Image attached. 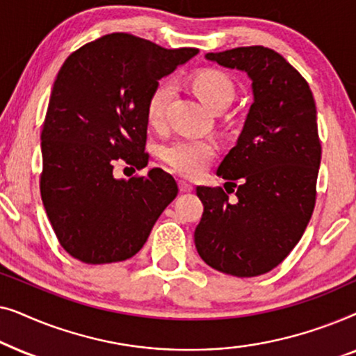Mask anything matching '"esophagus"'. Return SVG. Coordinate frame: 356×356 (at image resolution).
Segmentation results:
<instances>
[{"label":"esophagus","mask_w":356,"mask_h":356,"mask_svg":"<svg viewBox=\"0 0 356 356\" xmlns=\"http://www.w3.org/2000/svg\"><path fill=\"white\" fill-rule=\"evenodd\" d=\"M178 188H179V191H181V193H191L194 189L191 183L183 181V179H179V181H178Z\"/></svg>","instance_id":"obj_1"}]
</instances>
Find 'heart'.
Wrapping results in <instances>:
<instances>
[{"label":"heart","mask_w":356,"mask_h":356,"mask_svg":"<svg viewBox=\"0 0 356 356\" xmlns=\"http://www.w3.org/2000/svg\"><path fill=\"white\" fill-rule=\"evenodd\" d=\"M193 87L201 100L213 111L227 108L235 99V84L225 72L216 67H206L193 76ZM175 90L170 79L160 81L150 90L145 104V118L150 126L162 124L165 110ZM217 154V145L211 139L177 140L162 150V159L170 168L188 178H196Z\"/></svg>","instance_id":"1"}]
</instances>
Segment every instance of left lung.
Masks as SVG:
<instances>
[{
  "mask_svg": "<svg viewBox=\"0 0 356 356\" xmlns=\"http://www.w3.org/2000/svg\"><path fill=\"white\" fill-rule=\"evenodd\" d=\"M206 58L245 71L254 100L236 145L217 170L236 188V197L222 188H196L204 212L194 243L212 269L262 275L290 254L314 211L321 140L313 92L270 48L240 47Z\"/></svg>",
  "mask_w": 356,
  "mask_h": 356,
  "instance_id": "1",
  "label": "left lung"
}]
</instances>
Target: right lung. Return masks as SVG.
<instances>
[{
	"mask_svg": "<svg viewBox=\"0 0 356 356\" xmlns=\"http://www.w3.org/2000/svg\"><path fill=\"white\" fill-rule=\"evenodd\" d=\"M196 53L110 33L63 63L43 121L40 194L58 241L76 259L133 257L177 197V181L162 168L129 179L115 178L113 168L147 165L150 90Z\"/></svg>",
	"mask_w": 356,
	"mask_h": 356,
	"instance_id": "add662e5",
	"label": "right lung"
}]
</instances>
